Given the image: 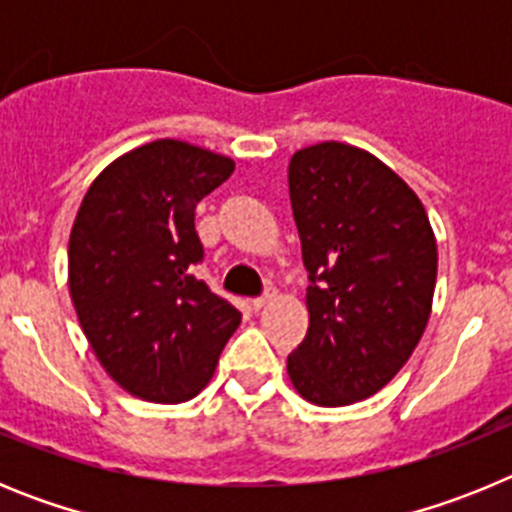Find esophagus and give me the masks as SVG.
Returning a JSON list of instances; mask_svg holds the SVG:
<instances>
[{
  "instance_id": "34e87169",
  "label": "esophagus",
  "mask_w": 512,
  "mask_h": 512,
  "mask_svg": "<svg viewBox=\"0 0 512 512\" xmlns=\"http://www.w3.org/2000/svg\"><path fill=\"white\" fill-rule=\"evenodd\" d=\"M274 292H266V295H261V297H256V300H253V307H256V310H261V307H266L269 305L271 300H274Z\"/></svg>"
}]
</instances>
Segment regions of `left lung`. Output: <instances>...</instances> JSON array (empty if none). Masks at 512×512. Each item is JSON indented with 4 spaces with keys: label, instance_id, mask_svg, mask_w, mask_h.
Wrapping results in <instances>:
<instances>
[{
    "label": "left lung",
    "instance_id": "1",
    "mask_svg": "<svg viewBox=\"0 0 512 512\" xmlns=\"http://www.w3.org/2000/svg\"><path fill=\"white\" fill-rule=\"evenodd\" d=\"M289 200L310 277V325L287 374L312 405H354L382 390L423 336L436 235L390 166L338 140L292 156Z\"/></svg>",
    "mask_w": 512,
    "mask_h": 512
}]
</instances>
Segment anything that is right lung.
Instances as JSON below:
<instances>
[{"label":"right lung","mask_w":512,"mask_h":512,"mask_svg":"<svg viewBox=\"0 0 512 512\" xmlns=\"http://www.w3.org/2000/svg\"><path fill=\"white\" fill-rule=\"evenodd\" d=\"M233 158L161 138L115 158L87 189L69 238V292L94 356L122 390L176 405L215 374L241 312L210 292L194 210Z\"/></svg>","instance_id":"add662e5"}]
</instances>
